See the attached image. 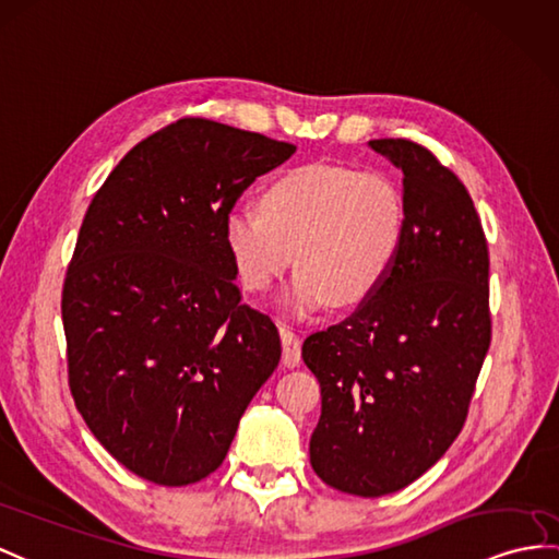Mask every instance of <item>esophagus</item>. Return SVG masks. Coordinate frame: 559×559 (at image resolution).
<instances>
[{"instance_id": "34e87169", "label": "esophagus", "mask_w": 559, "mask_h": 559, "mask_svg": "<svg viewBox=\"0 0 559 559\" xmlns=\"http://www.w3.org/2000/svg\"><path fill=\"white\" fill-rule=\"evenodd\" d=\"M280 338H282V362L284 367H296L301 362V338H298L289 326H280Z\"/></svg>"}]
</instances>
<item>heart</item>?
<instances>
[{"label": "heart", "instance_id": "heart-1", "mask_svg": "<svg viewBox=\"0 0 559 559\" xmlns=\"http://www.w3.org/2000/svg\"><path fill=\"white\" fill-rule=\"evenodd\" d=\"M411 211L396 177L308 163L272 177L261 209L235 206L223 241L239 284L265 292L294 263L282 304L296 318L353 308L382 292L405 251Z\"/></svg>", "mask_w": 559, "mask_h": 559}]
</instances>
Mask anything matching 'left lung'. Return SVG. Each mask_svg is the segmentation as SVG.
I'll return each mask as SVG.
<instances>
[{"label": "left lung", "mask_w": 559, "mask_h": 559, "mask_svg": "<svg viewBox=\"0 0 559 559\" xmlns=\"http://www.w3.org/2000/svg\"><path fill=\"white\" fill-rule=\"evenodd\" d=\"M370 146L403 170L405 251L382 292L301 353L322 389L310 465L360 498L401 491L451 448L491 346L488 247L467 187L421 144Z\"/></svg>", "instance_id": "left-lung-1"}]
</instances>
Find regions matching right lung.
I'll return each instance as SVG.
<instances>
[{
  "instance_id": "obj_1",
  "label": "right lung",
  "mask_w": 559,
  "mask_h": 559,
  "mask_svg": "<svg viewBox=\"0 0 559 559\" xmlns=\"http://www.w3.org/2000/svg\"><path fill=\"white\" fill-rule=\"evenodd\" d=\"M294 152L180 118L132 146L90 203L61 296L68 386L97 441L146 481L221 467L275 372L277 326L241 304L223 221Z\"/></svg>"
}]
</instances>
